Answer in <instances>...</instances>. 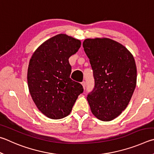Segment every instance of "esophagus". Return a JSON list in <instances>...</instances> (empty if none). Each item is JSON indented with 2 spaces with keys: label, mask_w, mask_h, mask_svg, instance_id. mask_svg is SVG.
<instances>
[{
  "label": "esophagus",
  "mask_w": 154,
  "mask_h": 154,
  "mask_svg": "<svg viewBox=\"0 0 154 154\" xmlns=\"http://www.w3.org/2000/svg\"><path fill=\"white\" fill-rule=\"evenodd\" d=\"M81 84H82V85L83 88H85V87H86V82H85V81H83V82H81Z\"/></svg>",
  "instance_id": "34e87169"
}]
</instances>
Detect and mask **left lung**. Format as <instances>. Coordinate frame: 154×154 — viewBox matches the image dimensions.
Wrapping results in <instances>:
<instances>
[{"label":"left lung","mask_w":154,"mask_h":154,"mask_svg":"<svg viewBox=\"0 0 154 154\" xmlns=\"http://www.w3.org/2000/svg\"><path fill=\"white\" fill-rule=\"evenodd\" d=\"M82 45L95 79L87 95L91 112L100 120L111 121L126 108L136 87L134 59L122 45L107 38H87Z\"/></svg>","instance_id":"8db88e82"}]
</instances>
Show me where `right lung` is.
I'll list each match as a JSON object with an SVG mask.
<instances>
[{"instance_id":"add662e5","label":"right lung","mask_w":154,"mask_h":154,"mask_svg":"<svg viewBox=\"0 0 154 154\" xmlns=\"http://www.w3.org/2000/svg\"><path fill=\"white\" fill-rule=\"evenodd\" d=\"M80 45L79 40L57 34L43 42L29 60V91L38 109L51 119L68 116L84 91L81 84L70 79L72 67L68 60Z\"/></svg>"}]
</instances>
